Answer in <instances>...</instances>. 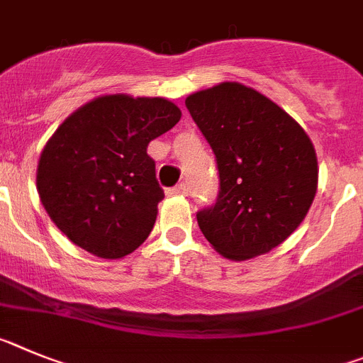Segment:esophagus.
<instances>
[{
  "instance_id": "34e87169",
  "label": "esophagus",
  "mask_w": 363,
  "mask_h": 363,
  "mask_svg": "<svg viewBox=\"0 0 363 363\" xmlns=\"http://www.w3.org/2000/svg\"><path fill=\"white\" fill-rule=\"evenodd\" d=\"M168 195H186L188 194V184L186 182H179L177 186H174V188H168V191H166Z\"/></svg>"
}]
</instances>
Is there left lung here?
<instances>
[{
    "label": "left lung",
    "instance_id": "obj_1",
    "mask_svg": "<svg viewBox=\"0 0 363 363\" xmlns=\"http://www.w3.org/2000/svg\"><path fill=\"white\" fill-rule=\"evenodd\" d=\"M218 169L213 206L197 211L208 242L231 260L282 244L308 215L316 194V153L302 126L279 104L240 83L186 97Z\"/></svg>",
    "mask_w": 363,
    "mask_h": 363
}]
</instances>
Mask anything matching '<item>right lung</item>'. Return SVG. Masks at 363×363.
Returning a JSON list of instances; mask_svg holds the SVG:
<instances>
[{"mask_svg":"<svg viewBox=\"0 0 363 363\" xmlns=\"http://www.w3.org/2000/svg\"><path fill=\"white\" fill-rule=\"evenodd\" d=\"M181 110L162 97L103 96L72 113L41 152L38 191L48 217L76 246L121 259L148 238L164 191L148 143Z\"/></svg>","mask_w":363,"mask_h":363,"instance_id":"right-lung-1","label":"right lung"}]
</instances>
